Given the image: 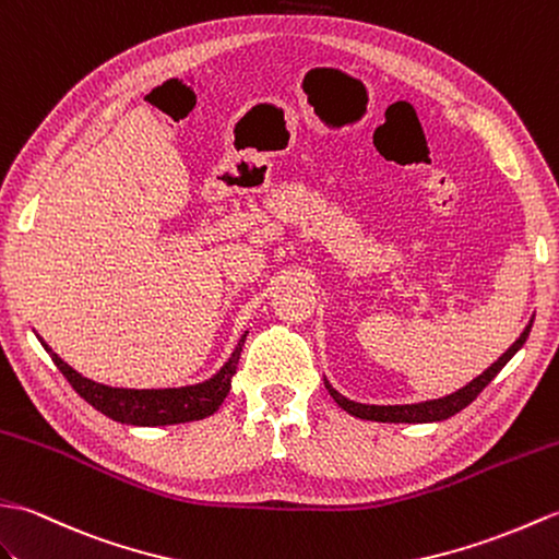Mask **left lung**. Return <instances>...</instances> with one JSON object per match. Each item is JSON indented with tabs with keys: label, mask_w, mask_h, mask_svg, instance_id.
Masks as SVG:
<instances>
[{
	"label": "left lung",
	"mask_w": 559,
	"mask_h": 559,
	"mask_svg": "<svg viewBox=\"0 0 559 559\" xmlns=\"http://www.w3.org/2000/svg\"><path fill=\"white\" fill-rule=\"evenodd\" d=\"M533 320L526 325V330L522 332V337H519L510 349H507L498 361H495L486 373L478 376L476 380H471L466 388H462L459 392L450 394V396H442V400H430V402H420V404H404V406H370V404H358L346 400L337 390H332L330 384L325 382L328 392L332 394V400L337 402L346 414H352L356 418H366V420H378V424H430V420H444L454 416L456 412H462L464 406H468L471 402L476 400V396L483 392V388L500 373L504 368V364L510 361V358L522 349V344L526 342L528 332H531Z\"/></svg>",
	"instance_id": "left-lung-1"
}]
</instances>
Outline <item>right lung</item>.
<instances>
[{"instance_id": "add662e5", "label": "right lung", "mask_w": 559, "mask_h": 559, "mask_svg": "<svg viewBox=\"0 0 559 559\" xmlns=\"http://www.w3.org/2000/svg\"><path fill=\"white\" fill-rule=\"evenodd\" d=\"M246 334L241 337L237 352L231 354L227 366L219 373L203 384H193V388H179V390H121V388H107V384L93 382L76 373L69 364L61 361L57 354L43 342L45 349L52 354L55 366L61 370V376L69 380V384L76 390L85 402L95 406L97 412L119 420V424L131 426H171V424H186V420H201L210 414H215L225 402V396L231 390V376L237 373L241 346Z\"/></svg>"}]
</instances>
